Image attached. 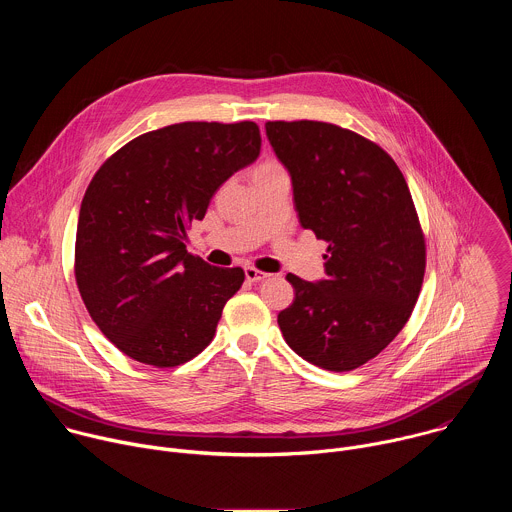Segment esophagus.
I'll use <instances>...</instances> for the list:
<instances>
[{
	"label": "esophagus",
	"mask_w": 512,
	"mask_h": 512,
	"mask_svg": "<svg viewBox=\"0 0 512 512\" xmlns=\"http://www.w3.org/2000/svg\"><path fill=\"white\" fill-rule=\"evenodd\" d=\"M245 277H247L249 281L257 283V281H263V279H267L269 275H267L265 271H259V269H255V267H245Z\"/></svg>",
	"instance_id": "1"
}]
</instances>
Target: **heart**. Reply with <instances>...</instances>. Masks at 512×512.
I'll return each instance as SVG.
<instances>
[{"mask_svg": "<svg viewBox=\"0 0 512 512\" xmlns=\"http://www.w3.org/2000/svg\"><path fill=\"white\" fill-rule=\"evenodd\" d=\"M269 166H271V164H269Z\"/></svg>", "mask_w": 512, "mask_h": 512, "instance_id": "obj_1", "label": "heart"}]
</instances>
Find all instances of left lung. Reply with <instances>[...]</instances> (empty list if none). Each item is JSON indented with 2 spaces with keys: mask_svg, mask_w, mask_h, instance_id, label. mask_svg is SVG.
I'll return each mask as SVG.
<instances>
[{
  "mask_svg": "<svg viewBox=\"0 0 512 512\" xmlns=\"http://www.w3.org/2000/svg\"><path fill=\"white\" fill-rule=\"evenodd\" d=\"M291 176L300 225L328 243L326 279L287 273L296 298L277 324L289 348L326 371L375 358L407 324L425 241L407 182L377 143L322 121H267Z\"/></svg>",
  "mask_w": 512,
  "mask_h": 512,
  "instance_id": "8db88e82",
  "label": "left lung"
}]
</instances>
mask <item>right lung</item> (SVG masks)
I'll list each match as a JSON object with an SVG mask.
<instances>
[{
  "label": "right lung",
  "instance_id": "add662e5",
  "mask_svg": "<svg viewBox=\"0 0 512 512\" xmlns=\"http://www.w3.org/2000/svg\"><path fill=\"white\" fill-rule=\"evenodd\" d=\"M259 150L253 121H186L131 139L93 176L75 275L91 318L129 358L178 367L210 344L245 273L190 255L186 229Z\"/></svg>",
  "mask_w": 512,
  "mask_h": 512
}]
</instances>
